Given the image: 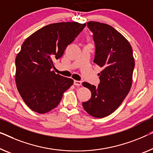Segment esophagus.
<instances>
[{"label": "esophagus", "mask_w": 153, "mask_h": 153, "mask_svg": "<svg viewBox=\"0 0 153 153\" xmlns=\"http://www.w3.org/2000/svg\"><path fill=\"white\" fill-rule=\"evenodd\" d=\"M81 84H82V82L81 81H76V80L74 81V85L80 86V85H81Z\"/></svg>", "instance_id": "34e87169"}]
</instances>
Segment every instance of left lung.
Here are the masks:
<instances>
[{"instance_id": "left-lung-1", "label": "left lung", "mask_w": 153, "mask_h": 153, "mask_svg": "<svg viewBox=\"0 0 153 153\" xmlns=\"http://www.w3.org/2000/svg\"><path fill=\"white\" fill-rule=\"evenodd\" d=\"M87 26L95 45L94 63L103 70L97 87L83 83L92 97L82 105L91 116L102 118L112 113L129 92L134 61L129 42L112 26L96 21L88 22Z\"/></svg>"}]
</instances>
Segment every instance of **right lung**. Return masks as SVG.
<instances>
[{"instance_id":"1","label":"right lung","mask_w":153,"mask_h":153,"mask_svg":"<svg viewBox=\"0 0 153 153\" xmlns=\"http://www.w3.org/2000/svg\"><path fill=\"white\" fill-rule=\"evenodd\" d=\"M85 27L76 22L50 24L23 42L15 61V79L22 99L33 111L42 114L54 109L73 84L72 79L51 69Z\"/></svg>"}]
</instances>
